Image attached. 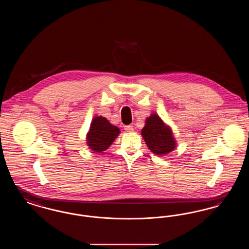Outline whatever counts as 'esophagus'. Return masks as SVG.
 Masks as SVG:
<instances>
[{
    "label": "esophagus",
    "instance_id": "obj_1",
    "mask_svg": "<svg viewBox=\"0 0 249 249\" xmlns=\"http://www.w3.org/2000/svg\"><path fill=\"white\" fill-rule=\"evenodd\" d=\"M124 129H125L126 131H128V132L133 131V128H132V126H130V125H127V126H125V127H124Z\"/></svg>",
    "mask_w": 249,
    "mask_h": 249
}]
</instances>
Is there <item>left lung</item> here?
Returning <instances> with one entry per match:
<instances>
[{"label":"left lung","mask_w":249,"mask_h":249,"mask_svg":"<svg viewBox=\"0 0 249 249\" xmlns=\"http://www.w3.org/2000/svg\"><path fill=\"white\" fill-rule=\"evenodd\" d=\"M142 136L148 148L154 154L163 156L173 151L176 147L172 130L156 114H152L145 120Z\"/></svg>","instance_id":"8db88e82"}]
</instances>
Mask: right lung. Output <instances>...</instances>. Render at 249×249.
Returning a JSON list of instances; mask_svg holds the SVG:
<instances>
[{
    "instance_id": "1",
    "label": "right lung",
    "mask_w": 249,
    "mask_h": 249,
    "mask_svg": "<svg viewBox=\"0 0 249 249\" xmlns=\"http://www.w3.org/2000/svg\"><path fill=\"white\" fill-rule=\"evenodd\" d=\"M119 134L118 127L113 126L106 118L96 117L90 124L87 142L95 152H103L112 144Z\"/></svg>"
}]
</instances>
